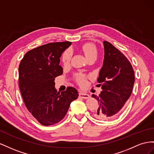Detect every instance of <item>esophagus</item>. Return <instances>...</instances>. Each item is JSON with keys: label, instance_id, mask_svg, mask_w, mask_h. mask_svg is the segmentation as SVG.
Masks as SVG:
<instances>
[{"label": "esophagus", "instance_id": "obj_1", "mask_svg": "<svg viewBox=\"0 0 154 154\" xmlns=\"http://www.w3.org/2000/svg\"><path fill=\"white\" fill-rule=\"evenodd\" d=\"M79 97L82 99H88L90 97V96L88 94H86L84 92H80L79 93Z\"/></svg>", "mask_w": 154, "mask_h": 154}]
</instances>
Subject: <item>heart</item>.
<instances>
[{"label":"heart","instance_id":"obj_1","mask_svg":"<svg viewBox=\"0 0 154 154\" xmlns=\"http://www.w3.org/2000/svg\"><path fill=\"white\" fill-rule=\"evenodd\" d=\"M82 50L84 53L86 58L90 60L92 59L97 58L98 55V50L97 49L96 46L91 43H87L85 44V45H83L82 47ZM73 56V51L72 49H67L65 50V51L63 53L62 56V60L63 63L64 65H68L70 63L72 57ZM77 81L79 82V84L83 86L86 84V77L83 74H78L76 76Z\"/></svg>","mask_w":154,"mask_h":154}]
</instances>
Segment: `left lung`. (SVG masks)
<instances>
[{"label": "left lung", "mask_w": 154, "mask_h": 154, "mask_svg": "<svg viewBox=\"0 0 154 154\" xmlns=\"http://www.w3.org/2000/svg\"><path fill=\"white\" fill-rule=\"evenodd\" d=\"M104 59L97 81L102 91L91 95L99 102L94 112L95 118L108 120L116 118L124 109L135 82L134 71L124 54L111 43L104 41Z\"/></svg>", "instance_id": "obj_1"}]
</instances>
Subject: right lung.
<instances>
[{"label": "right lung", "instance_id": "right-lung-1", "mask_svg": "<svg viewBox=\"0 0 154 154\" xmlns=\"http://www.w3.org/2000/svg\"><path fill=\"white\" fill-rule=\"evenodd\" d=\"M71 42H51L28 51L19 67V85L28 111L44 126L55 125L65 117L77 90L68 87L59 93L55 88V78L62 75L59 65L63 52Z\"/></svg>", "mask_w": 154, "mask_h": 154}]
</instances>
